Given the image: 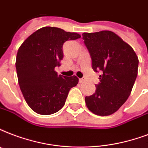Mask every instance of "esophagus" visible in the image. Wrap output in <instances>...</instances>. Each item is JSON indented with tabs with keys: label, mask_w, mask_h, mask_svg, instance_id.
<instances>
[{
	"label": "esophagus",
	"mask_w": 148,
	"mask_h": 148,
	"mask_svg": "<svg viewBox=\"0 0 148 148\" xmlns=\"http://www.w3.org/2000/svg\"><path fill=\"white\" fill-rule=\"evenodd\" d=\"M84 81H85V78H84V77H82V78L79 79V82H80V83H82V82H84Z\"/></svg>",
	"instance_id": "esophagus-1"
}]
</instances>
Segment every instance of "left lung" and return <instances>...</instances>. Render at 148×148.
I'll return each mask as SVG.
<instances>
[{
  "instance_id": "8db88e82",
  "label": "left lung",
  "mask_w": 148,
  "mask_h": 148,
  "mask_svg": "<svg viewBox=\"0 0 148 148\" xmlns=\"http://www.w3.org/2000/svg\"><path fill=\"white\" fill-rule=\"evenodd\" d=\"M94 71L102 74L92 95L85 97L90 111L109 116L125 103L137 76L138 57L129 44L111 31L82 34Z\"/></svg>"
}]
</instances>
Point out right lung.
Listing matches in <instances>:
<instances>
[{"instance_id": "right-lung-1", "label": "right lung", "mask_w": 148, "mask_h": 148, "mask_svg": "<svg viewBox=\"0 0 148 148\" xmlns=\"http://www.w3.org/2000/svg\"><path fill=\"white\" fill-rule=\"evenodd\" d=\"M79 38L77 32L43 27L19 47L15 63L19 86L27 104L36 113L50 115L59 111L70 89L78 83L76 76L58 75L55 67L60 66L64 42Z\"/></svg>"}]
</instances>
